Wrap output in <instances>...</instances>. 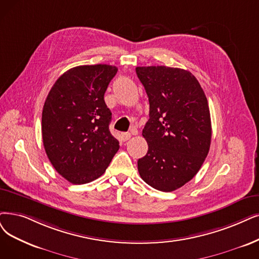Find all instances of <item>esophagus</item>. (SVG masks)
Instances as JSON below:
<instances>
[{
    "instance_id": "obj_1",
    "label": "esophagus",
    "mask_w": 259,
    "mask_h": 259,
    "mask_svg": "<svg viewBox=\"0 0 259 259\" xmlns=\"http://www.w3.org/2000/svg\"><path fill=\"white\" fill-rule=\"evenodd\" d=\"M131 133H122L121 134V138L123 141H127L131 138Z\"/></svg>"
}]
</instances>
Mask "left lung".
<instances>
[{
    "instance_id": "obj_1",
    "label": "left lung",
    "mask_w": 259,
    "mask_h": 259,
    "mask_svg": "<svg viewBox=\"0 0 259 259\" xmlns=\"http://www.w3.org/2000/svg\"><path fill=\"white\" fill-rule=\"evenodd\" d=\"M150 119L142 131L149 150L138 159L141 179L171 192L194 178L207 156L211 121L204 91L189 71L165 66L137 67Z\"/></svg>"
}]
</instances>
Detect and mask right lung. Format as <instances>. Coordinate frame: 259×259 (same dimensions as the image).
Segmentation results:
<instances>
[{"instance_id":"right-lung-1","label":"right lung","mask_w":259,"mask_h":259,"mask_svg":"<svg viewBox=\"0 0 259 259\" xmlns=\"http://www.w3.org/2000/svg\"><path fill=\"white\" fill-rule=\"evenodd\" d=\"M117 71L109 65L72 68L55 81L45 102V150L55 170L72 184L100 178L120 148L109 132L111 111L104 101Z\"/></svg>"}]
</instances>
